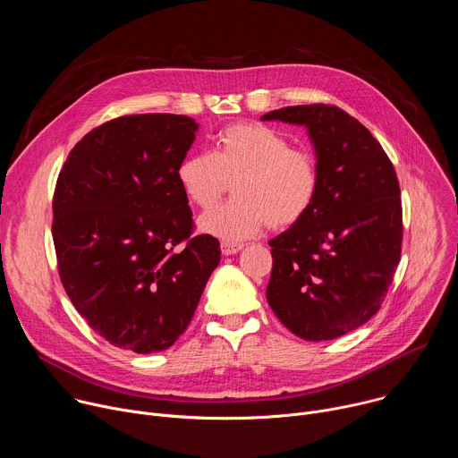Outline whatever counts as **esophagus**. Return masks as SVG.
<instances>
[{
	"label": "esophagus",
	"mask_w": 458,
	"mask_h": 458,
	"mask_svg": "<svg viewBox=\"0 0 458 458\" xmlns=\"http://www.w3.org/2000/svg\"><path fill=\"white\" fill-rule=\"evenodd\" d=\"M241 248H242V244H237V242H228V241H225V242L221 244V251H223L225 255H233V253H237Z\"/></svg>",
	"instance_id": "1"
}]
</instances>
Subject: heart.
<instances>
[{
    "label": "heart",
    "mask_w": 458,
    "mask_h": 458,
    "mask_svg": "<svg viewBox=\"0 0 458 458\" xmlns=\"http://www.w3.org/2000/svg\"><path fill=\"white\" fill-rule=\"evenodd\" d=\"M175 175L186 199L203 212L212 210L233 182L235 199L199 223L203 232L228 242L246 241L267 225L272 230L293 226L311 210L320 188L313 154L257 123L223 128L214 154L184 156Z\"/></svg>",
    "instance_id": "obj_1"
}]
</instances>
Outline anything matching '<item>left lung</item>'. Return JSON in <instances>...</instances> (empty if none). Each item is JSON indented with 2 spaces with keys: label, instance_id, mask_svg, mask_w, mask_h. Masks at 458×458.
I'll use <instances>...</instances> for the list:
<instances>
[{
  "label": "left lung",
  "instance_id": "1",
  "mask_svg": "<svg viewBox=\"0 0 458 458\" xmlns=\"http://www.w3.org/2000/svg\"><path fill=\"white\" fill-rule=\"evenodd\" d=\"M260 119L304 124L320 172L311 210L268 242V304L301 339L341 337L378 311L399 267L403 203L394 163L335 105L284 106Z\"/></svg>",
  "mask_w": 458,
  "mask_h": 458
}]
</instances>
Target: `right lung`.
Returning a JSON list of instances; mask_svg holds the SVG:
<instances>
[{
	"label": "right lung",
	"mask_w": 458,
	"mask_h": 458,
	"mask_svg": "<svg viewBox=\"0 0 458 458\" xmlns=\"http://www.w3.org/2000/svg\"><path fill=\"white\" fill-rule=\"evenodd\" d=\"M198 126L175 114L110 119L71 150L57 175V272L80 315L112 346L170 348L221 260L216 237L191 235L175 175Z\"/></svg>",
	"instance_id": "right-lung-1"
}]
</instances>
